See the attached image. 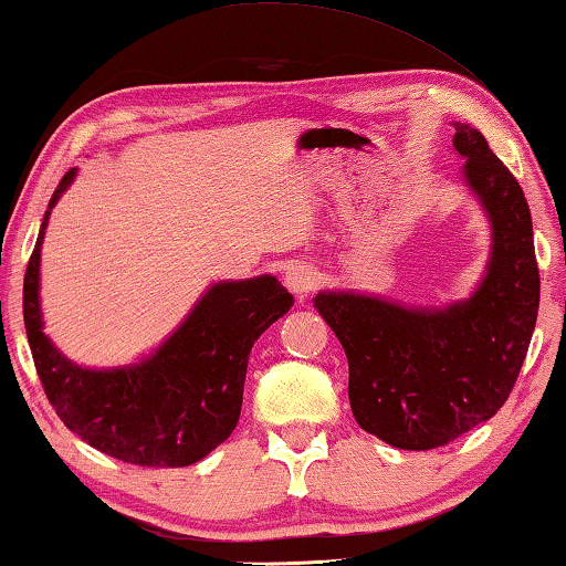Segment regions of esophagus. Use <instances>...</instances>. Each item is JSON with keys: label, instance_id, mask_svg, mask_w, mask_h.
Masks as SVG:
<instances>
[{"label": "esophagus", "instance_id": "1", "mask_svg": "<svg viewBox=\"0 0 566 566\" xmlns=\"http://www.w3.org/2000/svg\"><path fill=\"white\" fill-rule=\"evenodd\" d=\"M284 284H286V290H290L292 294H296V296H304L306 292H312L314 286L318 284V274H316L314 266L304 264V262H300V264H292L290 270H286Z\"/></svg>", "mask_w": 566, "mask_h": 566}]
</instances>
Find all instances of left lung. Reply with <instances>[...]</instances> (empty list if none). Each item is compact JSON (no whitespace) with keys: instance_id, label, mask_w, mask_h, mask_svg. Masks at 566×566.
<instances>
[{"instance_id":"8db88e82","label":"left lung","mask_w":566,"mask_h":566,"mask_svg":"<svg viewBox=\"0 0 566 566\" xmlns=\"http://www.w3.org/2000/svg\"><path fill=\"white\" fill-rule=\"evenodd\" d=\"M453 126L465 182L492 228L475 294L443 310L356 292L314 296L348 358L356 423L400 450L440 448L495 416L537 324L539 270L525 192L478 128Z\"/></svg>"}]
</instances>
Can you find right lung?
Listing matches in <instances>:
<instances>
[{"label": "right lung", "instance_id": "obj_1", "mask_svg": "<svg viewBox=\"0 0 566 566\" xmlns=\"http://www.w3.org/2000/svg\"><path fill=\"white\" fill-rule=\"evenodd\" d=\"M74 178L71 168L51 195L24 274V326L41 386L64 426L101 453L146 468L192 465L238 426L252 346L294 296L270 274L218 282L143 361L104 371L76 366L44 334L39 306L41 242Z\"/></svg>", "mask_w": 566, "mask_h": 566}]
</instances>
